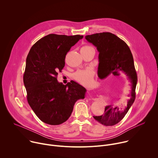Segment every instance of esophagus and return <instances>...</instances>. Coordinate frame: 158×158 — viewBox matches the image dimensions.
I'll use <instances>...</instances> for the list:
<instances>
[{
	"label": "esophagus",
	"mask_w": 158,
	"mask_h": 158,
	"mask_svg": "<svg viewBox=\"0 0 158 158\" xmlns=\"http://www.w3.org/2000/svg\"><path fill=\"white\" fill-rule=\"evenodd\" d=\"M89 94V96H91V97H93V96H92L91 94ZM93 99H94V98H93Z\"/></svg>",
	"instance_id": "esophagus-1"
}]
</instances>
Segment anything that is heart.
<instances>
[{"label":"heart","mask_w":158,"mask_h":158,"mask_svg":"<svg viewBox=\"0 0 158 158\" xmlns=\"http://www.w3.org/2000/svg\"><path fill=\"white\" fill-rule=\"evenodd\" d=\"M91 48H93L91 46H89V45H85V46L82 48L81 50ZM94 76L95 71H94V69L91 68V67H88V68H86L85 69L78 70L74 73L73 77L74 79L79 83L83 85L89 86L93 84Z\"/></svg>","instance_id":"heart-1"}]
</instances>
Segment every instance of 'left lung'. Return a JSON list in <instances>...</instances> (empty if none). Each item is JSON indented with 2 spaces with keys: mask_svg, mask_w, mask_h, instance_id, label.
<instances>
[{
  "mask_svg": "<svg viewBox=\"0 0 158 158\" xmlns=\"http://www.w3.org/2000/svg\"><path fill=\"white\" fill-rule=\"evenodd\" d=\"M85 38L95 46L99 52L98 74L100 79L121 71L126 74L131 83V98L126 106L119 104L109 105L106 106L103 115L93 116L98 122L104 126H114L124 118L136 98L135 91L138 76L132 54L127 44L110 32L87 35Z\"/></svg>",
  "mask_w": 158,
  "mask_h": 158,
  "instance_id": "8db88e82",
  "label": "left lung"
}]
</instances>
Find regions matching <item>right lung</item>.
Returning a JSON list of instances; mask_svg holds the SVG:
<instances>
[{
    "label": "right lung",
    "mask_w": 158,
    "mask_h": 158,
    "mask_svg": "<svg viewBox=\"0 0 158 158\" xmlns=\"http://www.w3.org/2000/svg\"><path fill=\"white\" fill-rule=\"evenodd\" d=\"M82 38L80 35L51 34L37 41L27 55L23 77L27 102L45 123L59 125L65 122L75 102L85 98L86 89L76 82L64 85L57 79L67 53Z\"/></svg>",
    "instance_id": "1"
}]
</instances>
